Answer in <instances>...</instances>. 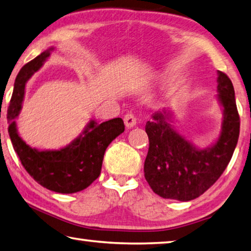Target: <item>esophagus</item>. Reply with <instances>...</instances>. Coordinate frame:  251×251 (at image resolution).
<instances>
[{
	"mask_svg": "<svg viewBox=\"0 0 251 251\" xmlns=\"http://www.w3.org/2000/svg\"><path fill=\"white\" fill-rule=\"evenodd\" d=\"M123 120H125V125L126 126V128L128 129L133 128L135 123H137V118H135L133 113H126L125 118H123Z\"/></svg>",
	"mask_w": 251,
	"mask_h": 251,
	"instance_id": "34e87169",
	"label": "esophagus"
}]
</instances>
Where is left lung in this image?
Wrapping results in <instances>:
<instances>
[{
    "label": "left lung",
    "instance_id": "1",
    "mask_svg": "<svg viewBox=\"0 0 251 251\" xmlns=\"http://www.w3.org/2000/svg\"><path fill=\"white\" fill-rule=\"evenodd\" d=\"M217 98L223 108L222 131L212 146L195 147L174 129L168 109L152 114L146 125L149 151L144 176L155 194L187 201L205 193L221 177L239 138V114L232 82L218 72Z\"/></svg>",
    "mask_w": 251,
    "mask_h": 251
}]
</instances>
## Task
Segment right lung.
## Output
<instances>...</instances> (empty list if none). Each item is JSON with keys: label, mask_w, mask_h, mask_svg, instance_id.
<instances>
[{"label": "right lung", "mask_w": 251, "mask_h": 251, "mask_svg": "<svg viewBox=\"0 0 251 251\" xmlns=\"http://www.w3.org/2000/svg\"><path fill=\"white\" fill-rule=\"evenodd\" d=\"M52 50L54 47L43 51L26 64L17 75L7 110L8 134L22 165L35 181L50 191L73 194L85 190L98 178L105 149L125 131V123L121 118L102 123L90 120L78 138L59 150H37L20 137L15 119L22 109L25 85Z\"/></svg>", "instance_id": "add662e5"}]
</instances>
